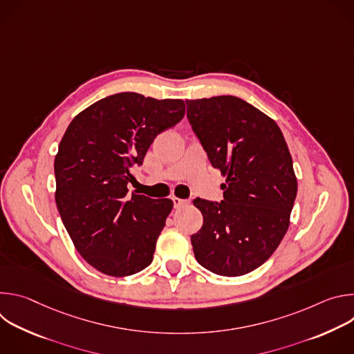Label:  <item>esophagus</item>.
<instances>
[{
  "label": "esophagus",
  "mask_w": 354,
  "mask_h": 354,
  "mask_svg": "<svg viewBox=\"0 0 354 354\" xmlns=\"http://www.w3.org/2000/svg\"><path fill=\"white\" fill-rule=\"evenodd\" d=\"M172 201H174L175 209H180V207H183L185 205L189 203L187 200H183V198H179V197H172Z\"/></svg>",
  "instance_id": "obj_1"
}]
</instances>
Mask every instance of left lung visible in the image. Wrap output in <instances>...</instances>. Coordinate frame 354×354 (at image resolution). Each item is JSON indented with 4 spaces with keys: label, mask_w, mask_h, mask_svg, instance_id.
<instances>
[{
    "label": "left lung",
    "mask_w": 354,
    "mask_h": 354,
    "mask_svg": "<svg viewBox=\"0 0 354 354\" xmlns=\"http://www.w3.org/2000/svg\"><path fill=\"white\" fill-rule=\"evenodd\" d=\"M186 105L212 165L225 176L221 203L193 201L203 214L190 236L194 258L220 276L246 274L273 255L290 225L297 178L287 142L273 119L236 96Z\"/></svg>",
    "instance_id": "8db88e82"
}]
</instances>
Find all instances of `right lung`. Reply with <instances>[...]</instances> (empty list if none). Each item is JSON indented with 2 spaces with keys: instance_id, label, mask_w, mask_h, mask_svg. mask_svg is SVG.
Masks as SVG:
<instances>
[{
  "instance_id": "1",
  "label": "right lung",
  "mask_w": 354,
  "mask_h": 354,
  "mask_svg": "<svg viewBox=\"0 0 354 354\" xmlns=\"http://www.w3.org/2000/svg\"><path fill=\"white\" fill-rule=\"evenodd\" d=\"M183 116L182 99L120 92L88 106L67 127L55 158L56 205L75 249L96 270L124 277L153 262L174 201L129 196L130 168Z\"/></svg>"
}]
</instances>
